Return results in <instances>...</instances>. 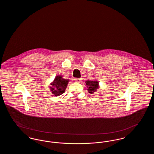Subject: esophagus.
I'll use <instances>...</instances> for the list:
<instances>
[{
    "label": "esophagus",
    "instance_id": "1",
    "mask_svg": "<svg viewBox=\"0 0 154 154\" xmlns=\"http://www.w3.org/2000/svg\"><path fill=\"white\" fill-rule=\"evenodd\" d=\"M74 80L75 82H81V79H78V78H75V79H74Z\"/></svg>",
    "mask_w": 154,
    "mask_h": 154
}]
</instances>
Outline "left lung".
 <instances>
[{"mask_svg": "<svg viewBox=\"0 0 154 154\" xmlns=\"http://www.w3.org/2000/svg\"><path fill=\"white\" fill-rule=\"evenodd\" d=\"M88 91L91 94H94L99 89V82L97 81H87L85 82Z\"/></svg>", "mask_w": 154, "mask_h": 154, "instance_id": "left-lung-1", "label": "left lung"}]
</instances>
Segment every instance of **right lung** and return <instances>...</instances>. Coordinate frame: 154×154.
Wrapping results in <instances>:
<instances>
[{
	"mask_svg": "<svg viewBox=\"0 0 154 154\" xmlns=\"http://www.w3.org/2000/svg\"><path fill=\"white\" fill-rule=\"evenodd\" d=\"M69 81V80L63 79L62 76L60 75L56 76L54 81L51 83V87H50V91H51L52 94L55 96L63 94Z\"/></svg>",
	"mask_w": 154,
	"mask_h": 154,
	"instance_id": "obj_1",
	"label": "right lung"
}]
</instances>
